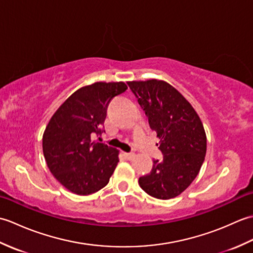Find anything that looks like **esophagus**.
Segmentation results:
<instances>
[{"mask_svg":"<svg viewBox=\"0 0 253 253\" xmlns=\"http://www.w3.org/2000/svg\"><path fill=\"white\" fill-rule=\"evenodd\" d=\"M124 155H125V158H126L127 160H131L133 157H135V153H131V152L127 153V152H125V153H124Z\"/></svg>","mask_w":253,"mask_h":253,"instance_id":"esophagus-1","label":"esophagus"}]
</instances>
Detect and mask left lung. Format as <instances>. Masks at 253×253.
<instances>
[{"instance_id": "left-lung-1", "label": "left lung", "mask_w": 253, "mask_h": 253, "mask_svg": "<svg viewBox=\"0 0 253 253\" xmlns=\"http://www.w3.org/2000/svg\"><path fill=\"white\" fill-rule=\"evenodd\" d=\"M160 142L163 160L139 178L148 195L168 200L186 190L199 174L207 153V136L195 109L163 80L128 82Z\"/></svg>"}]
</instances>
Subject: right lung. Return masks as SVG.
I'll return each mask as SVG.
<instances>
[{
    "mask_svg": "<svg viewBox=\"0 0 253 253\" xmlns=\"http://www.w3.org/2000/svg\"><path fill=\"white\" fill-rule=\"evenodd\" d=\"M126 90L123 82L84 85L58 107L47 124L42 138L46 165L73 193L99 191L114 173L120 151L91 137L103 131L109 103Z\"/></svg>",
    "mask_w": 253,
    "mask_h": 253,
    "instance_id": "obj_1",
    "label": "right lung"
}]
</instances>
